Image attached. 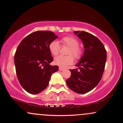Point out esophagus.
Segmentation results:
<instances>
[{"mask_svg":"<svg viewBox=\"0 0 123 123\" xmlns=\"http://www.w3.org/2000/svg\"><path fill=\"white\" fill-rule=\"evenodd\" d=\"M59 70H61V71H62V70H65V68H63L60 67V68H59Z\"/></svg>","mask_w":123,"mask_h":123,"instance_id":"esophagus-1","label":"esophagus"}]
</instances>
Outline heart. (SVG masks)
I'll return each instance as SVG.
<instances>
[{"label": "heart", "mask_w": 123, "mask_h": 123, "mask_svg": "<svg viewBox=\"0 0 123 123\" xmlns=\"http://www.w3.org/2000/svg\"><path fill=\"white\" fill-rule=\"evenodd\" d=\"M61 43L62 46L68 47L66 51V54L68 55H60L55 58L54 63L60 67L65 68L73 62L74 58L73 56L76 59H79L81 57L82 52L81 48L79 46V42L78 40L73 36H65L61 40ZM60 48V44L57 41H52L49 45V51L54 56H56L58 54Z\"/></svg>", "instance_id": "obj_1"}]
</instances>
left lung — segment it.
<instances>
[{"label":"left lung","instance_id":"left-lung-1","mask_svg":"<svg viewBox=\"0 0 123 123\" xmlns=\"http://www.w3.org/2000/svg\"><path fill=\"white\" fill-rule=\"evenodd\" d=\"M84 47L83 57L76 65L78 69H70L71 76L66 83L69 88L78 94H85L98 84L104 73L106 51L96 36L84 32L74 31Z\"/></svg>","mask_w":123,"mask_h":123}]
</instances>
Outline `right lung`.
Listing matches in <instances>:
<instances>
[{"label": "right lung", "mask_w": 123, "mask_h": 123, "mask_svg": "<svg viewBox=\"0 0 123 123\" xmlns=\"http://www.w3.org/2000/svg\"><path fill=\"white\" fill-rule=\"evenodd\" d=\"M58 37L51 31L32 32L23 39L17 49L14 63L17 78L26 91L37 94L49 85L53 73L58 70L57 65H50L53 58L49 45Z\"/></svg>", "instance_id": "right-lung-1"}]
</instances>
